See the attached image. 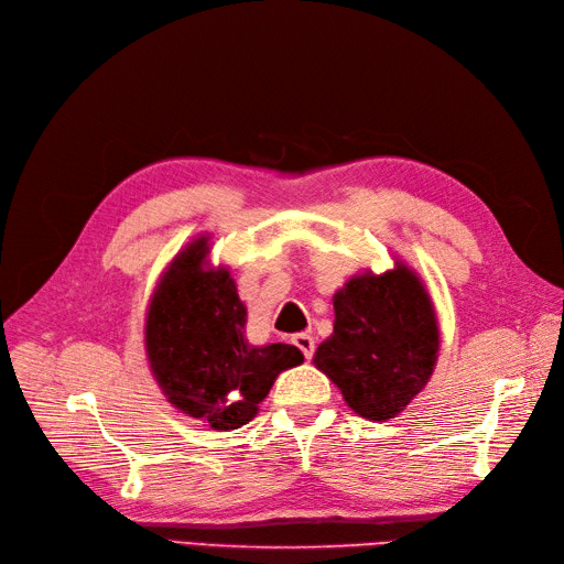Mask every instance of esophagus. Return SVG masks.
Masks as SVG:
<instances>
[{
	"instance_id": "1",
	"label": "esophagus",
	"mask_w": 564,
	"mask_h": 564,
	"mask_svg": "<svg viewBox=\"0 0 564 564\" xmlns=\"http://www.w3.org/2000/svg\"><path fill=\"white\" fill-rule=\"evenodd\" d=\"M294 346L305 355V360H311L313 352H315V338L311 334H296Z\"/></svg>"
}]
</instances>
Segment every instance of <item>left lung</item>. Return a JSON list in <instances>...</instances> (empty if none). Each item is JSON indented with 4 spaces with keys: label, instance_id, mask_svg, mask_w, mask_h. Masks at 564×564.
<instances>
[{
    "label": "left lung",
    "instance_id": "obj_1",
    "mask_svg": "<svg viewBox=\"0 0 564 564\" xmlns=\"http://www.w3.org/2000/svg\"><path fill=\"white\" fill-rule=\"evenodd\" d=\"M386 272L365 270L334 294V332L313 365L357 416L395 419L431 381L440 327L419 272L402 259Z\"/></svg>",
    "mask_w": 564,
    "mask_h": 564
}]
</instances>
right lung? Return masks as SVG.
<instances>
[{"label": "right lung", "mask_w": 564, "mask_h": 564, "mask_svg": "<svg viewBox=\"0 0 564 564\" xmlns=\"http://www.w3.org/2000/svg\"><path fill=\"white\" fill-rule=\"evenodd\" d=\"M209 240V232L195 237L160 275L145 311V357L169 404L214 431H235L303 352L249 344L247 308L230 268L212 263Z\"/></svg>", "instance_id": "right-lung-1"}]
</instances>
